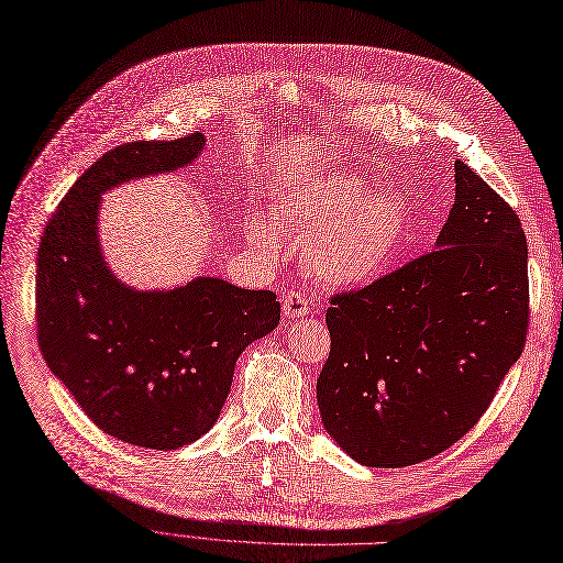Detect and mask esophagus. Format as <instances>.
<instances>
[{
  "mask_svg": "<svg viewBox=\"0 0 563 563\" xmlns=\"http://www.w3.org/2000/svg\"><path fill=\"white\" fill-rule=\"evenodd\" d=\"M308 310H310V306L301 292H285V297H283L285 318H303V316H308Z\"/></svg>",
  "mask_w": 563,
  "mask_h": 563,
  "instance_id": "obj_1",
  "label": "esophagus"
}]
</instances>
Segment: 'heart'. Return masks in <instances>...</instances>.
<instances>
[{
    "mask_svg": "<svg viewBox=\"0 0 563 563\" xmlns=\"http://www.w3.org/2000/svg\"><path fill=\"white\" fill-rule=\"evenodd\" d=\"M266 216L268 220L255 216L250 222V243L276 255L280 239L275 225L308 236L303 260L313 276L331 287H360L378 278L397 255L410 222L397 190L376 187L364 192V180L345 174L278 190Z\"/></svg>",
    "mask_w": 563,
    "mask_h": 563,
    "instance_id": "heart-1",
    "label": "heart"
}]
</instances>
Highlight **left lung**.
Listing matches in <instances>:
<instances>
[{"mask_svg": "<svg viewBox=\"0 0 563 563\" xmlns=\"http://www.w3.org/2000/svg\"><path fill=\"white\" fill-rule=\"evenodd\" d=\"M454 183L431 253L327 308L322 424L364 466H410L464 439L525 350V229L460 159Z\"/></svg>", "mask_w": 563, "mask_h": 563, "instance_id": "8db88e82", "label": "left lung"}]
</instances>
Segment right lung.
I'll return each mask as SVG.
<instances>
[{
	"label": "right lung",
	"mask_w": 563,
	"mask_h": 563,
	"mask_svg": "<svg viewBox=\"0 0 563 563\" xmlns=\"http://www.w3.org/2000/svg\"><path fill=\"white\" fill-rule=\"evenodd\" d=\"M203 134L128 143L82 174L38 243L36 334L53 376L113 439L176 450L211 429L241 352L271 334V289L197 276L174 289H136L103 260L101 195L134 178L192 164Z\"/></svg>",
	"instance_id": "1"
}]
</instances>
